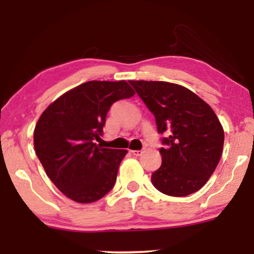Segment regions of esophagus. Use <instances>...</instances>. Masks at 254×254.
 Listing matches in <instances>:
<instances>
[{
  "mask_svg": "<svg viewBox=\"0 0 254 254\" xmlns=\"http://www.w3.org/2000/svg\"><path fill=\"white\" fill-rule=\"evenodd\" d=\"M143 152H144L143 150H131V154L134 156H141Z\"/></svg>",
  "mask_w": 254,
  "mask_h": 254,
  "instance_id": "obj_1",
  "label": "esophagus"
}]
</instances>
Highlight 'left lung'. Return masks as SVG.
<instances>
[{
  "label": "left lung",
  "instance_id": "8db88e82",
  "mask_svg": "<svg viewBox=\"0 0 254 254\" xmlns=\"http://www.w3.org/2000/svg\"><path fill=\"white\" fill-rule=\"evenodd\" d=\"M155 116L158 133L165 131L161 168L151 183L170 196H186L208 182L220 162L223 127L213 109L185 86L169 82L129 81Z\"/></svg>",
  "mask_w": 254,
  "mask_h": 254
}]
</instances>
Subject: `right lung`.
<instances>
[{
  "instance_id": "obj_1",
  "label": "right lung",
  "mask_w": 254,
  "mask_h": 254,
  "mask_svg": "<svg viewBox=\"0 0 254 254\" xmlns=\"http://www.w3.org/2000/svg\"><path fill=\"white\" fill-rule=\"evenodd\" d=\"M134 95L126 81H90L64 93L40 116L34 150L48 178L69 199L91 203L112 190L127 150L92 141L102 135L112 104Z\"/></svg>"
}]
</instances>
